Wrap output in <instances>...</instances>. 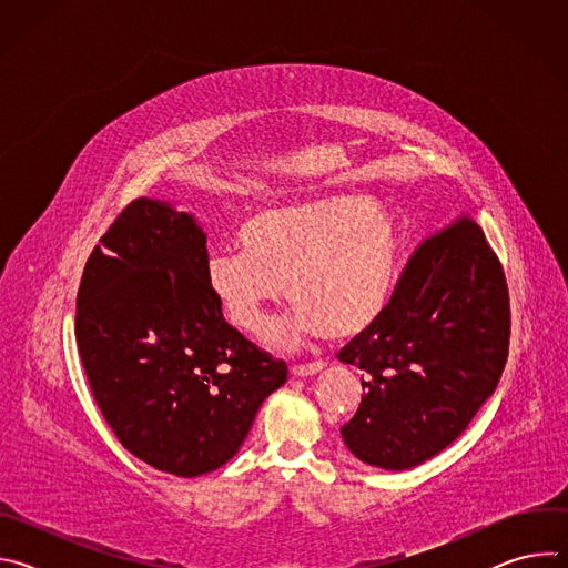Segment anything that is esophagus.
Returning <instances> with one entry per match:
<instances>
[{
	"label": "esophagus",
	"mask_w": 568,
	"mask_h": 568,
	"mask_svg": "<svg viewBox=\"0 0 568 568\" xmlns=\"http://www.w3.org/2000/svg\"><path fill=\"white\" fill-rule=\"evenodd\" d=\"M326 368V362H310V364H294L292 366V375L296 377H312L316 375L318 371Z\"/></svg>",
	"instance_id": "esophagus-1"
}]
</instances>
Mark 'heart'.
<instances>
[{"label":"heart","mask_w":568,"mask_h":568,"mask_svg":"<svg viewBox=\"0 0 568 568\" xmlns=\"http://www.w3.org/2000/svg\"><path fill=\"white\" fill-rule=\"evenodd\" d=\"M242 250L213 252L204 283L235 328L261 333L283 294L296 312L272 342L346 339L382 314L397 270L399 231L379 204L353 195L272 204L237 226Z\"/></svg>","instance_id":"1"}]
</instances>
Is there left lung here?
Segmentation results:
<instances>
[{"label":"left lung","mask_w":568,"mask_h":568,"mask_svg":"<svg viewBox=\"0 0 568 568\" xmlns=\"http://www.w3.org/2000/svg\"><path fill=\"white\" fill-rule=\"evenodd\" d=\"M508 344L504 267L463 215L423 242L382 314L339 351L364 371L359 409L342 427L346 447L393 471L440 454L495 393Z\"/></svg>","instance_id":"obj_1"}]
</instances>
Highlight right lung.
<instances>
[{
	"mask_svg": "<svg viewBox=\"0 0 568 568\" xmlns=\"http://www.w3.org/2000/svg\"><path fill=\"white\" fill-rule=\"evenodd\" d=\"M206 233L161 200L130 202L88 258L75 342L121 445L175 476L222 467L287 366L231 328L204 283Z\"/></svg>",
	"mask_w": 568,
	"mask_h": 568,
	"instance_id": "obj_1",
	"label": "right lung"
}]
</instances>
